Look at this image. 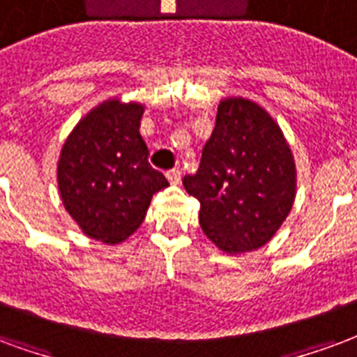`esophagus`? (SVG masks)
Segmentation results:
<instances>
[{"label": "esophagus", "instance_id": "1", "mask_svg": "<svg viewBox=\"0 0 357 357\" xmlns=\"http://www.w3.org/2000/svg\"><path fill=\"white\" fill-rule=\"evenodd\" d=\"M167 178L171 184H178V182H181V169H169Z\"/></svg>", "mask_w": 357, "mask_h": 357}]
</instances>
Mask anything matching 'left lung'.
I'll return each mask as SVG.
<instances>
[{"instance_id":"obj_1","label":"left lung","mask_w":357,"mask_h":357,"mask_svg":"<svg viewBox=\"0 0 357 357\" xmlns=\"http://www.w3.org/2000/svg\"><path fill=\"white\" fill-rule=\"evenodd\" d=\"M295 175L274 119L247 98H226L199 169L182 184L199 202L205 236L236 255L259 249L278 232L295 202Z\"/></svg>"}]
</instances>
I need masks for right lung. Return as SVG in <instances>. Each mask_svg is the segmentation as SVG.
I'll return each instance as SVG.
<instances>
[{
	"instance_id": "1",
	"label": "right lung",
	"mask_w": 357,
	"mask_h": 357,
	"mask_svg": "<svg viewBox=\"0 0 357 357\" xmlns=\"http://www.w3.org/2000/svg\"><path fill=\"white\" fill-rule=\"evenodd\" d=\"M142 104L108 100L75 125L59 160L62 204L89 238L119 243L144 220L150 199L169 186L150 165L140 135Z\"/></svg>"
}]
</instances>
